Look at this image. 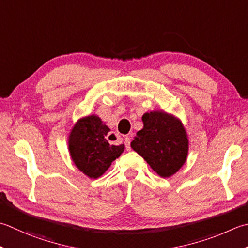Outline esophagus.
<instances>
[{
	"label": "esophagus",
	"instance_id": "34e87169",
	"mask_svg": "<svg viewBox=\"0 0 248 248\" xmlns=\"http://www.w3.org/2000/svg\"><path fill=\"white\" fill-rule=\"evenodd\" d=\"M124 146H125V148H127V150H131V147H130V138L129 137H125L124 138Z\"/></svg>",
	"mask_w": 248,
	"mask_h": 248
}]
</instances>
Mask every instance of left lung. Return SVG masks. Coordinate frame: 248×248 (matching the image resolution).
<instances>
[{"label": "left lung", "instance_id": "left-lung-1", "mask_svg": "<svg viewBox=\"0 0 248 248\" xmlns=\"http://www.w3.org/2000/svg\"><path fill=\"white\" fill-rule=\"evenodd\" d=\"M144 127L137 132L131 147L161 177L175 174L185 163L188 139L181 120L164 111L143 115Z\"/></svg>", "mask_w": 248, "mask_h": 248}]
</instances>
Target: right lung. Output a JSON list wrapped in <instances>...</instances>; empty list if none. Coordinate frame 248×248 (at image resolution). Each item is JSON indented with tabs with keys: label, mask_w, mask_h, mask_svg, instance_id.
<instances>
[{
	"label": "right lung",
	"mask_w": 248,
	"mask_h": 248,
	"mask_svg": "<svg viewBox=\"0 0 248 248\" xmlns=\"http://www.w3.org/2000/svg\"><path fill=\"white\" fill-rule=\"evenodd\" d=\"M108 132V125L94 115L79 119L71 131L69 149L72 160L90 178L104 174L124 150V144L109 145L106 140Z\"/></svg>",
	"instance_id": "1"
}]
</instances>
